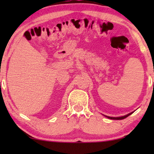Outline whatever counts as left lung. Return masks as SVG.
Here are the masks:
<instances>
[{"label": "left lung", "mask_w": 154, "mask_h": 154, "mask_svg": "<svg viewBox=\"0 0 154 154\" xmlns=\"http://www.w3.org/2000/svg\"><path fill=\"white\" fill-rule=\"evenodd\" d=\"M132 113H133V112H132V113H128V114L124 116H121V117H116H116H109V116H106V117L108 118V119H112V120H122V119H125V118H127L128 116H129L130 114H132Z\"/></svg>", "instance_id": "1"}]
</instances>
